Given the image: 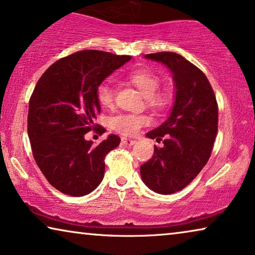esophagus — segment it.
Listing matches in <instances>:
<instances>
[{
  "mask_svg": "<svg viewBox=\"0 0 255 255\" xmlns=\"http://www.w3.org/2000/svg\"><path fill=\"white\" fill-rule=\"evenodd\" d=\"M136 141L134 139H128V138H122V143H124V145H128V146H132L134 145Z\"/></svg>",
  "mask_w": 255,
  "mask_h": 255,
  "instance_id": "obj_1",
  "label": "esophagus"
}]
</instances>
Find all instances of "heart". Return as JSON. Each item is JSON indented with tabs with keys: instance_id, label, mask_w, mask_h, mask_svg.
<instances>
[{
	"instance_id": "heart-1",
	"label": "heart",
	"mask_w": 255,
	"mask_h": 255,
	"mask_svg": "<svg viewBox=\"0 0 255 255\" xmlns=\"http://www.w3.org/2000/svg\"><path fill=\"white\" fill-rule=\"evenodd\" d=\"M128 82L138 88L149 107L155 109H162L171 101V94L168 91L157 92L160 86V79L148 70H136L128 77ZM115 92L108 83H102L97 88V99L99 103L105 108H110L114 105ZM114 130L123 135H134L142 127L149 123L147 116L123 114L113 117L109 121Z\"/></svg>"
}]
</instances>
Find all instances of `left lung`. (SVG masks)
<instances>
[{"instance_id":"left-lung-1","label":"left lung","mask_w":255,"mask_h":255,"mask_svg":"<svg viewBox=\"0 0 255 255\" xmlns=\"http://www.w3.org/2000/svg\"><path fill=\"white\" fill-rule=\"evenodd\" d=\"M143 57L170 70L176 92L170 115L146 133L157 142L162 140L163 146H154L153 156L140 167V175L152 191L172 194L189 185L208 162L219 108L207 77L182 55L163 51Z\"/></svg>"}]
</instances>
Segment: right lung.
I'll use <instances>...</instances> for the list:
<instances>
[{
	"instance_id": "right-lung-1",
	"label": "right lung",
	"mask_w": 255,
	"mask_h": 255,
	"mask_svg": "<svg viewBox=\"0 0 255 255\" xmlns=\"http://www.w3.org/2000/svg\"><path fill=\"white\" fill-rule=\"evenodd\" d=\"M130 60L101 50L77 51L50 65L36 84L28 105L29 142L40 170L62 193L83 197L102 182L106 155L121 139L109 134L93 146L85 134L101 113L98 86Z\"/></svg>"
}]
</instances>
